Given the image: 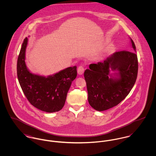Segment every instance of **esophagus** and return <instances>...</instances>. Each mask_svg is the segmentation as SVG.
I'll use <instances>...</instances> for the list:
<instances>
[{"label":"esophagus","instance_id":"1","mask_svg":"<svg viewBox=\"0 0 156 156\" xmlns=\"http://www.w3.org/2000/svg\"><path fill=\"white\" fill-rule=\"evenodd\" d=\"M84 70H85L84 67L80 66H79V67H78V68H77V73H78L79 74L82 75V74H83Z\"/></svg>","mask_w":156,"mask_h":156}]
</instances>
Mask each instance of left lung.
I'll use <instances>...</instances> for the list:
<instances>
[{
	"instance_id": "8db88e82",
	"label": "left lung",
	"mask_w": 156,
	"mask_h": 156,
	"mask_svg": "<svg viewBox=\"0 0 156 156\" xmlns=\"http://www.w3.org/2000/svg\"><path fill=\"white\" fill-rule=\"evenodd\" d=\"M131 42L135 50L132 39ZM111 69L119 71V78L110 76ZM137 71V55L127 50L115 52L102 62L90 64L84 72L90 106L96 111H103L118 105L133 87Z\"/></svg>"
}]
</instances>
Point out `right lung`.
<instances>
[{"label":"right lung","mask_w":156,"mask_h":156,"mask_svg":"<svg viewBox=\"0 0 156 156\" xmlns=\"http://www.w3.org/2000/svg\"><path fill=\"white\" fill-rule=\"evenodd\" d=\"M27 38H24L17 59V73L23 92L30 103L48 113L58 112L65 105L67 93L77 76V67H68L47 77L32 74L25 64Z\"/></svg>","instance_id":"right-lung-1"}]
</instances>
